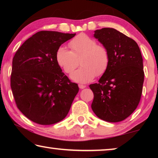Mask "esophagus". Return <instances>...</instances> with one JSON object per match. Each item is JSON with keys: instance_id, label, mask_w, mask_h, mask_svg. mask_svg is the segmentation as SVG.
Listing matches in <instances>:
<instances>
[{"instance_id": "obj_1", "label": "esophagus", "mask_w": 158, "mask_h": 158, "mask_svg": "<svg viewBox=\"0 0 158 158\" xmlns=\"http://www.w3.org/2000/svg\"><path fill=\"white\" fill-rule=\"evenodd\" d=\"M78 86H79V88H81V89H83V88H85L86 87L85 85H82V84H79Z\"/></svg>"}]
</instances>
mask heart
I'll return each mask as SVG.
<instances>
[{
    "mask_svg": "<svg viewBox=\"0 0 158 158\" xmlns=\"http://www.w3.org/2000/svg\"><path fill=\"white\" fill-rule=\"evenodd\" d=\"M71 51L60 47L56 52L55 59L64 73H72L80 64L81 67L70 75L73 81L80 83L91 81L94 77L102 75L108 69L109 52L104 46L85 34H80L69 42Z\"/></svg>",
    "mask_w": 158,
    "mask_h": 158,
    "instance_id": "heart-1",
    "label": "heart"
}]
</instances>
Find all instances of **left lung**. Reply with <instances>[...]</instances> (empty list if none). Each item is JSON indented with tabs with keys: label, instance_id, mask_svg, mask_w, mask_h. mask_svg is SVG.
<instances>
[{
	"label": "left lung",
	"instance_id": "8db88e82",
	"mask_svg": "<svg viewBox=\"0 0 158 158\" xmlns=\"http://www.w3.org/2000/svg\"><path fill=\"white\" fill-rule=\"evenodd\" d=\"M94 32V37L109 51L110 61L98 83L89 85L94 95L91 108L101 119L118 122L133 113L141 98L144 77L142 54L135 40L115 29Z\"/></svg>",
	"mask_w": 158,
	"mask_h": 158
}]
</instances>
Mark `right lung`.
Wrapping results in <instances>:
<instances>
[{"instance_id": "right-lung-1", "label": "right lung", "mask_w": 158, "mask_h": 158, "mask_svg": "<svg viewBox=\"0 0 158 158\" xmlns=\"http://www.w3.org/2000/svg\"><path fill=\"white\" fill-rule=\"evenodd\" d=\"M76 34L41 31L26 40L12 62L10 88L15 102L32 122L50 125L66 117L78 93L62 73L56 52Z\"/></svg>"}]
</instances>
